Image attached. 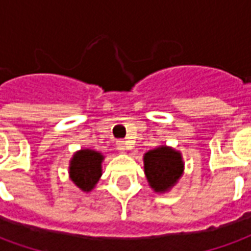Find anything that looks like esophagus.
<instances>
[{"label":"esophagus","mask_w":251,"mask_h":251,"mask_svg":"<svg viewBox=\"0 0 251 251\" xmlns=\"http://www.w3.org/2000/svg\"><path fill=\"white\" fill-rule=\"evenodd\" d=\"M117 148H118V151H121V152H125L126 149H127V142L124 141V140H118L117 141Z\"/></svg>","instance_id":"34e87169"}]
</instances>
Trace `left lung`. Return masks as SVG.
I'll list each match as a JSON object with an SVG mask.
<instances>
[{"instance_id": "obj_1", "label": "left lung", "mask_w": 251, "mask_h": 251, "mask_svg": "<svg viewBox=\"0 0 251 251\" xmlns=\"http://www.w3.org/2000/svg\"><path fill=\"white\" fill-rule=\"evenodd\" d=\"M144 171L151 188L156 192L169 191L184 171L181 153L165 145L149 151L144 156Z\"/></svg>"}]
</instances>
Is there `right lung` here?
<instances>
[{"label":"right lung","instance_id":"1","mask_svg":"<svg viewBox=\"0 0 251 251\" xmlns=\"http://www.w3.org/2000/svg\"><path fill=\"white\" fill-rule=\"evenodd\" d=\"M103 156L97 151L82 149L70 161V177L84 192H90L102 176Z\"/></svg>","mask_w":251,"mask_h":251}]
</instances>
